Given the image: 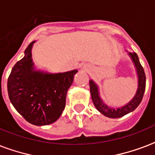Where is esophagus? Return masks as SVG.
<instances>
[{"instance_id":"obj_1","label":"esophagus","mask_w":155,"mask_h":155,"mask_svg":"<svg viewBox=\"0 0 155 155\" xmlns=\"http://www.w3.org/2000/svg\"><path fill=\"white\" fill-rule=\"evenodd\" d=\"M83 67H84V70H90V65H89V64H84V66H83Z\"/></svg>"}]
</instances>
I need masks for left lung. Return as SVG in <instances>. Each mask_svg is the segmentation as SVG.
Returning a JSON list of instances; mask_svg holds the SVG:
<instances>
[{
  "mask_svg": "<svg viewBox=\"0 0 155 155\" xmlns=\"http://www.w3.org/2000/svg\"><path fill=\"white\" fill-rule=\"evenodd\" d=\"M130 55L133 62L134 63L135 67H136L137 74H138V78H139V83H138V90H137L136 94L134 95L133 100L130 101V103H128L125 106L118 108L117 110L110 109V108L108 107L107 105L104 104L103 101H101V97L99 95L97 85L94 84L93 81H90L91 98H92L94 106L101 114H103L109 118H114H114H120V117H123L124 115L132 112L139 106V104L141 103L142 99H143L144 91H145V85H146V77H145L144 71H143L141 64H140L139 57H138L136 53H130Z\"/></svg>",
  "mask_w": 155,
  "mask_h": 155,
  "instance_id": "obj_1",
  "label": "left lung"
}]
</instances>
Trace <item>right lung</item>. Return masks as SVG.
<instances>
[{
	"label": "right lung",
	"mask_w": 155,
	"mask_h": 155,
	"mask_svg": "<svg viewBox=\"0 0 155 155\" xmlns=\"http://www.w3.org/2000/svg\"><path fill=\"white\" fill-rule=\"evenodd\" d=\"M32 41L25 56L12 68L7 81L10 101L29 123L47 125L59 119L65 106L66 94L78 71L47 74L33 69Z\"/></svg>",
	"instance_id": "right-lung-1"
}]
</instances>
